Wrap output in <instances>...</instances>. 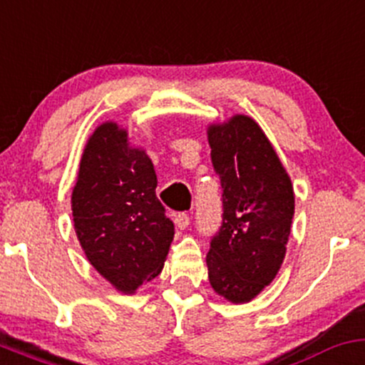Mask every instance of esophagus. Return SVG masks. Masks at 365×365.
<instances>
[{
	"instance_id": "1",
	"label": "esophagus",
	"mask_w": 365,
	"mask_h": 365,
	"mask_svg": "<svg viewBox=\"0 0 365 365\" xmlns=\"http://www.w3.org/2000/svg\"><path fill=\"white\" fill-rule=\"evenodd\" d=\"M174 222H175V226H178L179 230L187 228V226H190V215H187V214H178L174 217Z\"/></svg>"
}]
</instances>
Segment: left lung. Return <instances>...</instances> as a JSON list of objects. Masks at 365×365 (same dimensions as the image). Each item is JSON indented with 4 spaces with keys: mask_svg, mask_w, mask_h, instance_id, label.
<instances>
[{
    "mask_svg": "<svg viewBox=\"0 0 365 365\" xmlns=\"http://www.w3.org/2000/svg\"><path fill=\"white\" fill-rule=\"evenodd\" d=\"M207 137L222 187V225L207 254L209 282L231 303H249L284 262L294 215L292 182L250 116L210 125Z\"/></svg>",
    "mask_w": 365,
    "mask_h": 365,
    "instance_id": "8db88e82",
    "label": "left lung"
}]
</instances>
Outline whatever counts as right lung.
Here are the masks:
<instances>
[{"instance_id":"1","label":"right lung","mask_w":365,"mask_h":365,"mask_svg":"<svg viewBox=\"0 0 365 365\" xmlns=\"http://www.w3.org/2000/svg\"><path fill=\"white\" fill-rule=\"evenodd\" d=\"M156 182L150 156L118 123L90 135L71 195L74 231L90 264L123 294L162 272L174 240Z\"/></svg>"}]
</instances>
